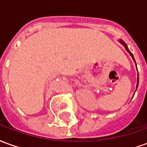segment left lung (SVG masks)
I'll use <instances>...</instances> for the list:
<instances>
[{"mask_svg":"<svg viewBox=\"0 0 147 147\" xmlns=\"http://www.w3.org/2000/svg\"><path fill=\"white\" fill-rule=\"evenodd\" d=\"M118 41H119V42H120V44H122V45H123V46H124V48H125V49H126L127 51L128 52V53H129V54H130V56H131V57H132L133 61H135V63H136V61H135V58H134V56H133L132 53H131V51H130L129 49H128V48H127V45H126V43L123 42V40H121V39H120V40H118ZM138 86H139V74H138V80H137V85H136V89H137V87H138Z\"/></svg>","mask_w":147,"mask_h":147,"instance_id":"1","label":"left lung"}]
</instances>
